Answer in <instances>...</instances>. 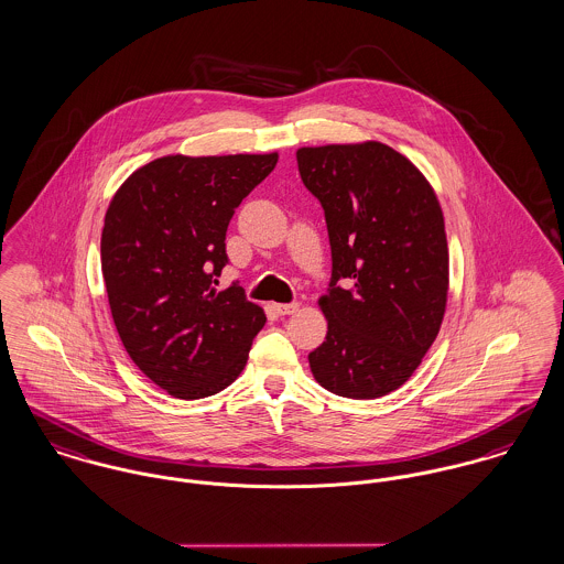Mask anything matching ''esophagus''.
Returning <instances> with one entry per match:
<instances>
[{
  "label": "esophagus",
  "mask_w": 564,
  "mask_h": 564,
  "mask_svg": "<svg viewBox=\"0 0 564 564\" xmlns=\"http://www.w3.org/2000/svg\"><path fill=\"white\" fill-rule=\"evenodd\" d=\"M299 308H301V304L299 303L274 304V311H276L279 315H292V313H296Z\"/></svg>",
  "instance_id": "34e87169"
}]
</instances>
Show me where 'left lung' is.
<instances>
[{"mask_svg":"<svg viewBox=\"0 0 564 564\" xmlns=\"http://www.w3.org/2000/svg\"><path fill=\"white\" fill-rule=\"evenodd\" d=\"M304 186L328 227L326 341L313 378L349 399L399 389L434 344L448 294V247L434 188L380 141L301 148Z\"/></svg>","mask_w":564,"mask_h":564,"instance_id":"left-lung-1","label":"left lung"}]
</instances>
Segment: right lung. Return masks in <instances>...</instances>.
<instances>
[{
    "instance_id": "1",
    "label": "right lung",
    "mask_w": 564,
    "mask_h": 564,
    "mask_svg": "<svg viewBox=\"0 0 564 564\" xmlns=\"http://www.w3.org/2000/svg\"><path fill=\"white\" fill-rule=\"evenodd\" d=\"M279 154L163 156L113 195L100 238L111 315L132 362L177 399L227 389L265 324L238 283L218 292L225 234Z\"/></svg>"
}]
</instances>
